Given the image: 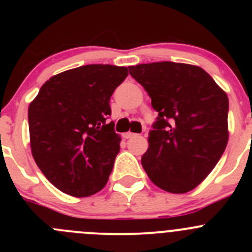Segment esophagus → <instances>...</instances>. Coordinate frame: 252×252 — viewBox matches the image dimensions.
<instances>
[{
  "label": "esophagus",
  "mask_w": 252,
  "mask_h": 252,
  "mask_svg": "<svg viewBox=\"0 0 252 252\" xmlns=\"http://www.w3.org/2000/svg\"><path fill=\"white\" fill-rule=\"evenodd\" d=\"M133 136H136V134H134V133H130V131H128V133H126L123 135V138L124 139H130V138H133Z\"/></svg>",
  "instance_id": "1"
}]
</instances>
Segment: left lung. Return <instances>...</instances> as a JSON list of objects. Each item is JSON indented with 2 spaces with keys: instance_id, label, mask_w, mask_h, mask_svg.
<instances>
[{
  "instance_id": "obj_1",
  "label": "left lung",
  "mask_w": 252,
  "mask_h": 252,
  "mask_svg": "<svg viewBox=\"0 0 252 252\" xmlns=\"http://www.w3.org/2000/svg\"><path fill=\"white\" fill-rule=\"evenodd\" d=\"M158 112L141 164L164 191L184 194L211 173L228 142V96L208 73L187 63L129 67Z\"/></svg>"
}]
</instances>
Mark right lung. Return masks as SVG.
<instances>
[{"label":"right lung","instance_id":"1","mask_svg":"<svg viewBox=\"0 0 252 252\" xmlns=\"http://www.w3.org/2000/svg\"><path fill=\"white\" fill-rule=\"evenodd\" d=\"M128 68L88 64L53 75L28 110L32 154L58 190L74 197L100 191L119 152L110 98Z\"/></svg>","mask_w":252,"mask_h":252}]
</instances>
